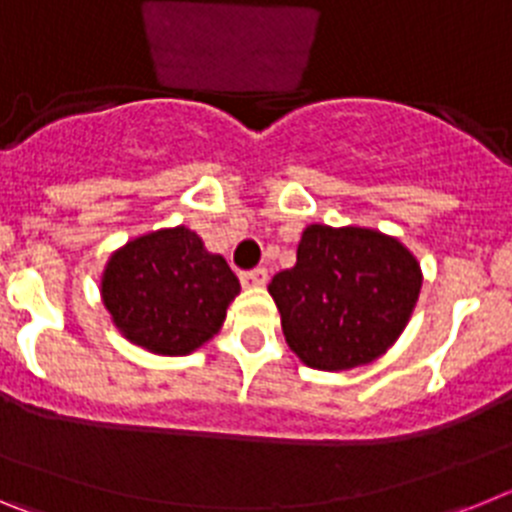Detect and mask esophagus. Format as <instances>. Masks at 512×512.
Returning <instances> with one entry per match:
<instances>
[{
	"mask_svg": "<svg viewBox=\"0 0 512 512\" xmlns=\"http://www.w3.org/2000/svg\"><path fill=\"white\" fill-rule=\"evenodd\" d=\"M266 282H269V271L266 269H251L241 274L243 287H264Z\"/></svg>",
	"mask_w": 512,
	"mask_h": 512,
	"instance_id": "1",
	"label": "esophagus"
}]
</instances>
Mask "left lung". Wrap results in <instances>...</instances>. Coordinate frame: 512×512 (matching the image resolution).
Wrapping results in <instances>:
<instances>
[{
    "instance_id": "left-lung-1",
    "label": "left lung",
    "mask_w": 512,
    "mask_h": 512,
    "mask_svg": "<svg viewBox=\"0 0 512 512\" xmlns=\"http://www.w3.org/2000/svg\"><path fill=\"white\" fill-rule=\"evenodd\" d=\"M420 264L372 228L307 225L297 264L271 279L289 348L312 369L369 364L400 338L420 295Z\"/></svg>"
}]
</instances>
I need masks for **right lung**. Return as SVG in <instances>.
I'll return each instance as SVG.
<instances>
[{
	"label": "right lung",
	"mask_w": 512,
	"mask_h": 512,
	"mask_svg": "<svg viewBox=\"0 0 512 512\" xmlns=\"http://www.w3.org/2000/svg\"><path fill=\"white\" fill-rule=\"evenodd\" d=\"M241 282L194 230L138 235L110 256L102 302L122 336L151 354L187 356L210 341Z\"/></svg>",
	"instance_id": "obj_1"
}]
</instances>
